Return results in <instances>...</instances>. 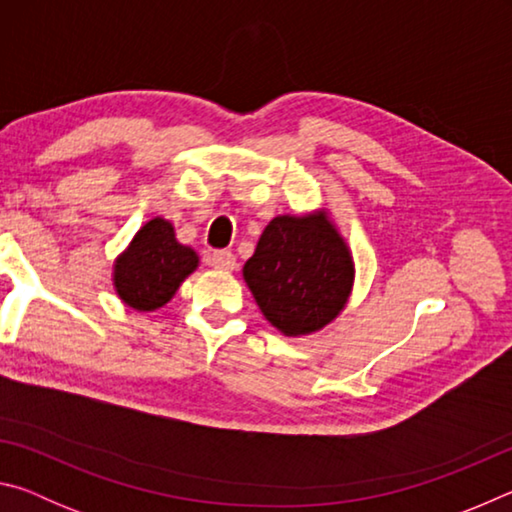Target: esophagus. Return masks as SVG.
Segmentation results:
<instances>
[{"label":"esophagus","mask_w":512,"mask_h":512,"mask_svg":"<svg viewBox=\"0 0 512 512\" xmlns=\"http://www.w3.org/2000/svg\"><path fill=\"white\" fill-rule=\"evenodd\" d=\"M210 264L214 268H219V271H232V268L237 266V259L230 253V250H214L210 257Z\"/></svg>","instance_id":"1"}]
</instances>
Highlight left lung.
Masks as SVG:
<instances>
[{"instance_id":"1","label":"left lung","mask_w":512,"mask_h":512,"mask_svg":"<svg viewBox=\"0 0 512 512\" xmlns=\"http://www.w3.org/2000/svg\"><path fill=\"white\" fill-rule=\"evenodd\" d=\"M352 277L348 248L323 214L277 216L244 266L262 314L287 336L316 332L339 316Z\"/></svg>"}]
</instances>
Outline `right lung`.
<instances>
[{
  "label": "right lung",
  "instance_id": "1",
  "mask_svg": "<svg viewBox=\"0 0 512 512\" xmlns=\"http://www.w3.org/2000/svg\"><path fill=\"white\" fill-rule=\"evenodd\" d=\"M196 264V253L178 244L171 223L153 219L137 232L131 248L119 257L115 287L126 305L151 311L171 300Z\"/></svg>",
  "mask_w": 512,
  "mask_h": 512
}]
</instances>
